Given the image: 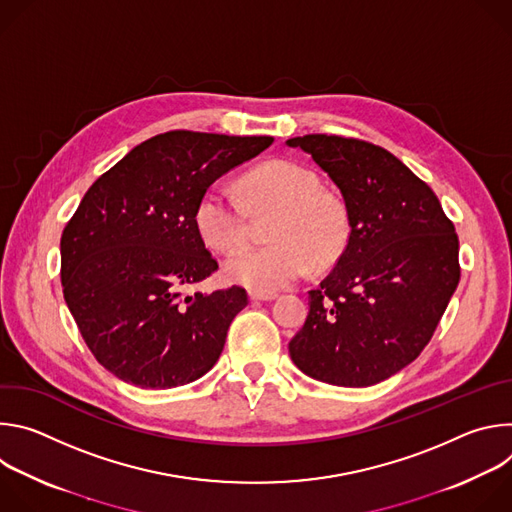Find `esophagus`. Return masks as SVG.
Returning a JSON list of instances; mask_svg holds the SVG:
<instances>
[{"mask_svg": "<svg viewBox=\"0 0 512 512\" xmlns=\"http://www.w3.org/2000/svg\"><path fill=\"white\" fill-rule=\"evenodd\" d=\"M277 298V294H273V291H255V289H249V300L251 302H273Z\"/></svg>", "mask_w": 512, "mask_h": 512, "instance_id": "1", "label": "esophagus"}]
</instances>
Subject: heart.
<instances>
[{
	"label": "heart",
	"mask_w": 512,
	"mask_h": 512,
	"mask_svg": "<svg viewBox=\"0 0 512 512\" xmlns=\"http://www.w3.org/2000/svg\"><path fill=\"white\" fill-rule=\"evenodd\" d=\"M255 206L275 204L271 245L241 247L225 259L229 281L255 291H275L296 283L310 267L332 263L348 235L346 212L338 200L322 192L320 178L287 160L259 166L243 180ZM200 239L214 251H231L247 235V212L223 186L208 188L194 210Z\"/></svg>",
	"instance_id": "heart-1"
}]
</instances>
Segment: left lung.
Instances as JSON below:
<instances>
[{"label": "left lung", "instance_id": "1", "mask_svg": "<svg viewBox=\"0 0 512 512\" xmlns=\"http://www.w3.org/2000/svg\"><path fill=\"white\" fill-rule=\"evenodd\" d=\"M338 186L348 243L289 342L308 377L377 385L431 340L460 281L458 235L433 190L391 152L340 135L291 137Z\"/></svg>", "mask_w": 512, "mask_h": 512}]
</instances>
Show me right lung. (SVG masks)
Masks as SVG:
<instances>
[{"label": "right lung", "mask_w": 512, "mask_h": 512, "mask_svg": "<svg viewBox=\"0 0 512 512\" xmlns=\"http://www.w3.org/2000/svg\"><path fill=\"white\" fill-rule=\"evenodd\" d=\"M271 143L168 131L135 145L87 190L60 239V277L72 318L111 375L172 389L214 367L247 291H188L218 269L194 210L214 180Z\"/></svg>", "instance_id": "right-lung-1"}]
</instances>
